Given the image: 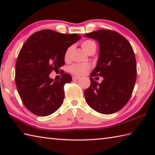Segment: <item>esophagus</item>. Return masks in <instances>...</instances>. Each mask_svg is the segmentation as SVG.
<instances>
[{"label": "esophagus", "instance_id": "obj_1", "mask_svg": "<svg viewBox=\"0 0 155 155\" xmlns=\"http://www.w3.org/2000/svg\"><path fill=\"white\" fill-rule=\"evenodd\" d=\"M80 78V77H78V76H74V77H72V79L73 80H78Z\"/></svg>", "mask_w": 155, "mask_h": 155}]
</instances>
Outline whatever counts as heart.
<instances>
[{
  "label": "heart",
  "instance_id": "heart-1",
  "mask_svg": "<svg viewBox=\"0 0 155 155\" xmlns=\"http://www.w3.org/2000/svg\"><path fill=\"white\" fill-rule=\"evenodd\" d=\"M82 46V48L84 49L86 52L89 53L90 51H92V50H96V44L92 40H85L81 44ZM72 51V46H70L66 49V51L65 52L64 54V58L65 60H68L70 58V56H71ZM90 68V66L87 64H74L72 65V66L70 67V71L72 72L73 74H77V75H82L87 71Z\"/></svg>",
  "mask_w": 155,
  "mask_h": 155
}]
</instances>
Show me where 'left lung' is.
<instances>
[{
	"label": "left lung",
	"instance_id": "obj_1",
	"mask_svg": "<svg viewBox=\"0 0 155 155\" xmlns=\"http://www.w3.org/2000/svg\"><path fill=\"white\" fill-rule=\"evenodd\" d=\"M84 36L99 44L98 62L90 77H104L101 84L90 78L85 101L97 112L114 114L126 105L133 93L137 77L134 52L127 39L114 31L101 29Z\"/></svg>",
	"mask_w": 155,
	"mask_h": 155
}]
</instances>
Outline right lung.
<instances>
[{"mask_svg": "<svg viewBox=\"0 0 155 155\" xmlns=\"http://www.w3.org/2000/svg\"><path fill=\"white\" fill-rule=\"evenodd\" d=\"M81 38L77 34H64L50 29L38 31L27 39L15 64V80L22 103L31 113L47 116L64 102V85L72 77L63 73L59 80L49 77L64 65L66 49Z\"/></svg>", "mask_w": 155, "mask_h": 155, "instance_id": "add662e5", "label": "right lung"}]
</instances>
